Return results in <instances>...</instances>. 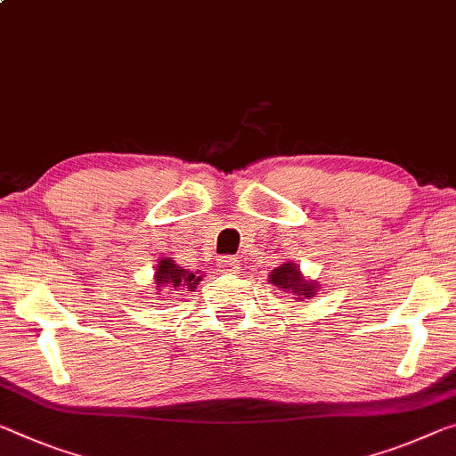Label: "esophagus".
<instances>
[{
    "mask_svg": "<svg viewBox=\"0 0 456 456\" xmlns=\"http://www.w3.org/2000/svg\"><path fill=\"white\" fill-rule=\"evenodd\" d=\"M218 265H220L222 273H236L238 269H240V263H238L234 256H222Z\"/></svg>",
    "mask_w": 456,
    "mask_h": 456,
    "instance_id": "obj_1",
    "label": "esophagus"
}]
</instances>
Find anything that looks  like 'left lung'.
<instances>
[{
	"instance_id": "left-lung-1",
	"label": "left lung",
	"mask_w": 456,
	"mask_h": 456,
	"mask_svg": "<svg viewBox=\"0 0 456 456\" xmlns=\"http://www.w3.org/2000/svg\"><path fill=\"white\" fill-rule=\"evenodd\" d=\"M269 281L273 285H277L279 289H285L287 293H293V296L299 297H312L314 293H316V287L314 283L305 281L304 277H301V273L297 267H293V263H285L281 267L273 269L271 275H269Z\"/></svg>"
}]
</instances>
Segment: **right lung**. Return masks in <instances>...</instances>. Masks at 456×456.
Returning <instances> with one entry per match:
<instances>
[{
	"mask_svg": "<svg viewBox=\"0 0 456 456\" xmlns=\"http://www.w3.org/2000/svg\"><path fill=\"white\" fill-rule=\"evenodd\" d=\"M157 287H165V289H175L179 287H185L187 291L195 289V285L201 281V277L195 275V273H189L183 267H177L169 258H163L157 267Z\"/></svg>",
	"mask_w": 456,
	"mask_h": 456,
	"instance_id": "1",
	"label": "right lung"
}]
</instances>
